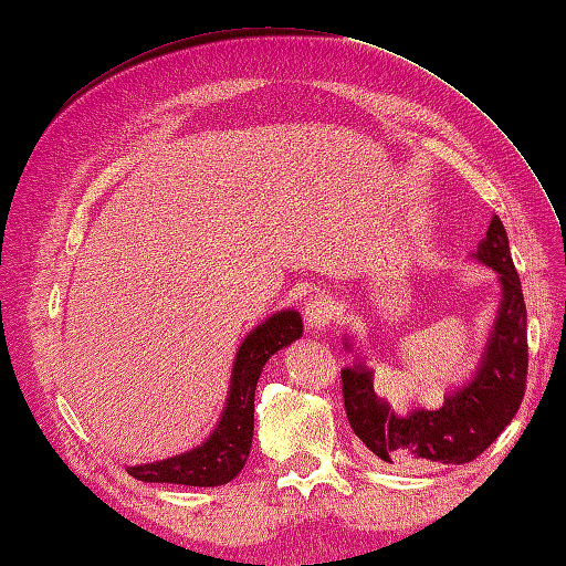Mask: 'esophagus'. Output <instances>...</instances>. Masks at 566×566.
Listing matches in <instances>:
<instances>
[{"mask_svg":"<svg viewBox=\"0 0 566 566\" xmlns=\"http://www.w3.org/2000/svg\"><path fill=\"white\" fill-rule=\"evenodd\" d=\"M335 316V302L328 295H316L304 306V321L310 331H325Z\"/></svg>","mask_w":566,"mask_h":566,"instance_id":"1","label":"esophagus"}]
</instances>
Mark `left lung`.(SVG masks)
<instances>
[{
  "label": "left lung",
  "mask_w": 566,
  "mask_h": 566,
  "mask_svg": "<svg viewBox=\"0 0 566 566\" xmlns=\"http://www.w3.org/2000/svg\"><path fill=\"white\" fill-rule=\"evenodd\" d=\"M472 260L499 273L501 304L474 375L465 385L451 389L443 397V406L394 410L375 394L366 356H356L354 366L342 368V394L354 434L391 465L470 462L499 439L524 399L526 306L499 214L491 217ZM342 345L354 352L352 337L345 335Z\"/></svg>",
  "instance_id": "8db88e82"
}]
</instances>
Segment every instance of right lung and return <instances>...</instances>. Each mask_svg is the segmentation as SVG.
Returning a JSON list of instances; mask_svg holds the SVG:
<instances>
[{"mask_svg": "<svg viewBox=\"0 0 566 566\" xmlns=\"http://www.w3.org/2000/svg\"><path fill=\"white\" fill-rule=\"evenodd\" d=\"M302 316L295 310H281L245 335L235 352L231 385L224 410L210 437L200 447L127 468V472L150 484L221 486L243 470L252 447L254 430V389L269 358L302 337Z\"/></svg>", "mask_w": 566, "mask_h": 566, "instance_id": "right-lung-1", "label": "right lung"}]
</instances>
